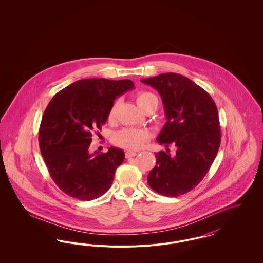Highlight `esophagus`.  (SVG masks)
<instances>
[{"instance_id": "esophagus-1", "label": "esophagus", "mask_w": 263, "mask_h": 263, "mask_svg": "<svg viewBox=\"0 0 263 263\" xmlns=\"http://www.w3.org/2000/svg\"><path fill=\"white\" fill-rule=\"evenodd\" d=\"M137 155V152L134 151H127L125 153L126 158H131V157H135Z\"/></svg>"}]
</instances>
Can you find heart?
<instances>
[{"label":"heart","mask_w":263,"mask_h":263,"mask_svg":"<svg viewBox=\"0 0 263 263\" xmlns=\"http://www.w3.org/2000/svg\"><path fill=\"white\" fill-rule=\"evenodd\" d=\"M136 102L140 108L149 104L151 102H155L158 105V100H157L156 96L149 91L139 92L136 97ZM116 108H117V103L115 102L109 110V118L110 119L115 116ZM147 137H148L147 133L142 130L123 129V130L119 131L118 133H116V135L114 136V143L117 146L122 147L124 149L136 150V149L141 148L145 144Z\"/></svg>","instance_id":"heart-1"}]
</instances>
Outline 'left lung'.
Segmentation results:
<instances>
[{
	"mask_svg": "<svg viewBox=\"0 0 263 263\" xmlns=\"http://www.w3.org/2000/svg\"><path fill=\"white\" fill-rule=\"evenodd\" d=\"M156 88L163 100L166 122L157 138L165 151L156 153L148 175L150 187L168 197L185 194L208 173L221 143L216 103L210 95L184 76L161 74L141 80ZM176 148L175 154L168 146Z\"/></svg>",
	"mask_w": 263,
	"mask_h": 263,
	"instance_id": "8db88e82",
	"label": "left lung"
}]
</instances>
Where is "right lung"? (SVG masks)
Masks as SVG:
<instances>
[{"label":"right lung","mask_w":263,"mask_h":263,"mask_svg":"<svg viewBox=\"0 0 263 263\" xmlns=\"http://www.w3.org/2000/svg\"><path fill=\"white\" fill-rule=\"evenodd\" d=\"M134 88L130 80H79L57 92L43 113L39 146L52 179L79 200L99 198L112 185L123 150L90 151L91 133L105 124L114 100Z\"/></svg>","instance_id":"1"}]
</instances>
